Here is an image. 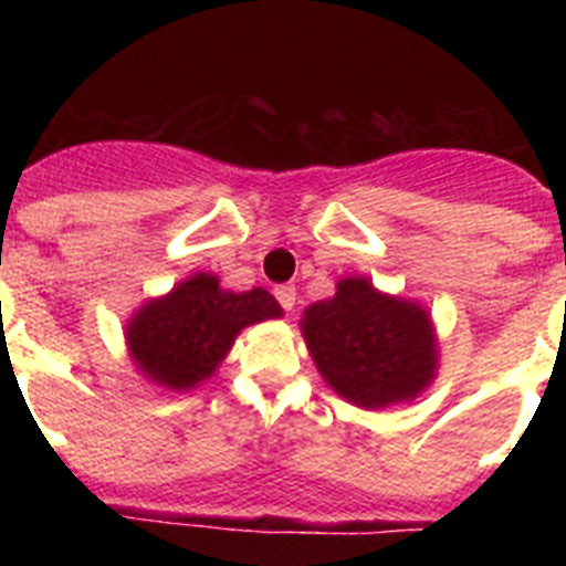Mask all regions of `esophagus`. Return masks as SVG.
I'll list each match as a JSON object with an SVG mask.
<instances>
[{
    "label": "esophagus",
    "instance_id": "1",
    "mask_svg": "<svg viewBox=\"0 0 566 566\" xmlns=\"http://www.w3.org/2000/svg\"><path fill=\"white\" fill-rule=\"evenodd\" d=\"M274 297H277V303L286 312H292L294 303H297V292H294V286H289V283H283V286H274Z\"/></svg>",
    "mask_w": 566,
    "mask_h": 566
}]
</instances>
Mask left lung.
Listing matches in <instances>:
<instances>
[{
	"mask_svg": "<svg viewBox=\"0 0 566 566\" xmlns=\"http://www.w3.org/2000/svg\"><path fill=\"white\" fill-rule=\"evenodd\" d=\"M303 337L326 382L359 408L417 397L437 368L428 314L365 277L339 280L332 300L306 308Z\"/></svg>",
	"mask_w": 566,
	"mask_h": 566,
	"instance_id": "8db88e82",
	"label": "left lung"
}]
</instances>
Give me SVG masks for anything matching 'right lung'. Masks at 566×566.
I'll list each match as a JSON object with an SVG mask.
<instances>
[{
    "label": "right lung",
    "mask_w": 566,
    "mask_h": 566,
    "mask_svg": "<svg viewBox=\"0 0 566 566\" xmlns=\"http://www.w3.org/2000/svg\"><path fill=\"white\" fill-rule=\"evenodd\" d=\"M269 317H280V306L263 289L223 292L214 277L195 274L129 319L127 343L153 382L187 391L227 357L240 328Z\"/></svg>",
    "instance_id": "1"
}]
</instances>
